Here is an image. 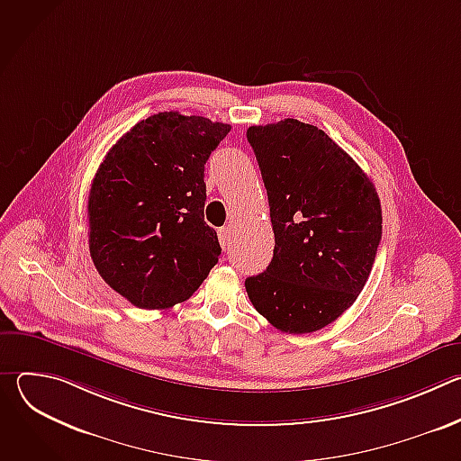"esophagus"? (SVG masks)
Instances as JSON below:
<instances>
[{"mask_svg":"<svg viewBox=\"0 0 461 461\" xmlns=\"http://www.w3.org/2000/svg\"><path fill=\"white\" fill-rule=\"evenodd\" d=\"M219 242H221L222 249L230 248V244H231V231H230V228H221L219 230Z\"/></svg>","mask_w":461,"mask_h":461,"instance_id":"34e87169","label":"esophagus"}]
</instances>
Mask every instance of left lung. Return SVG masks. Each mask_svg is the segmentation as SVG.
Here are the masks:
<instances>
[{
  "label": "left lung",
  "mask_w": 461,
  "mask_h": 461,
  "mask_svg": "<svg viewBox=\"0 0 461 461\" xmlns=\"http://www.w3.org/2000/svg\"><path fill=\"white\" fill-rule=\"evenodd\" d=\"M276 235L267 272L246 279L255 310L277 330L310 334L361 294L381 240L379 196L354 158L322 129L285 118L251 125Z\"/></svg>",
  "instance_id": "obj_1"
}]
</instances>
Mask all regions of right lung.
Listing matches in <instances>:
<instances>
[{"instance_id": "obj_1", "label": "right lung", "mask_w": 461, "mask_h": 461, "mask_svg": "<svg viewBox=\"0 0 461 461\" xmlns=\"http://www.w3.org/2000/svg\"><path fill=\"white\" fill-rule=\"evenodd\" d=\"M231 125L176 111L139 122L105 155L89 193V251L131 304L166 310L189 299L219 262L204 222V164Z\"/></svg>"}]
</instances>
